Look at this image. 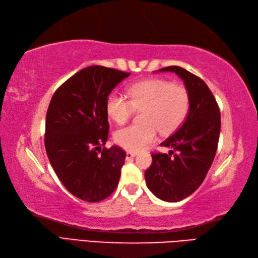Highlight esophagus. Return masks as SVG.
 <instances>
[{"label":"esophagus","instance_id":"obj_1","mask_svg":"<svg viewBox=\"0 0 258 258\" xmlns=\"http://www.w3.org/2000/svg\"><path fill=\"white\" fill-rule=\"evenodd\" d=\"M135 156H136V153H133V152H127V153H126V160H131V159L135 158Z\"/></svg>","mask_w":258,"mask_h":258}]
</instances>
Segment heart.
I'll return each mask as SVG.
<instances>
[{
	"mask_svg": "<svg viewBox=\"0 0 258 258\" xmlns=\"http://www.w3.org/2000/svg\"><path fill=\"white\" fill-rule=\"evenodd\" d=\"M128 97L112 93L106 100V112L116 123L123 124L135 109H143L141 124H131L115 132V142L125 150L139 152L153 142L156 128L170 134L184 122L191 98L186 88L161 78L145 79L131 85Z\"/></svg>",
	"mask_w": 258,
	"mask_h": 258,
	"instance_id": "1",
	"label": "heart"
}]
</instances>
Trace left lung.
<instances>
[{"instance_id": "1", "label": "left lung", "mask_w": 258, "mask_h": 258, "mask_svg": "<svg viewBox=\"0 0 258 258\" xmlns=\"http://www.w3.org/2000/svg\"><path fill=\"white\" fill-rule=\"evenodd\" d=\"M159 72L175 73L183 80L191 105L184 123L161 143L170 148V152L152 153L145 181L159 199L178 203L199 188L213 164L220 134V110L211 90L198 76L178 66Z\"/></svg>"}]
</instances>
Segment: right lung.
<instances>
[{"instance_id": "obj_1", "label": "right lung", "mask_w": 258, "mask_h": 258, "mask_svg": "<svg viewBox=\"0 0 258 258\" xmlns=\"http://www.w3.org/2000/svg\"><path fill=\"white\" fill-rule=\"evenodd\" d=\"M130 73L90 66L55 90L45 119L44 146L53 171L70 194L98 203L118 184L126 153L108 138L106 100Z\"/></svg>"}]
</instances>
